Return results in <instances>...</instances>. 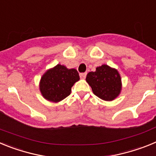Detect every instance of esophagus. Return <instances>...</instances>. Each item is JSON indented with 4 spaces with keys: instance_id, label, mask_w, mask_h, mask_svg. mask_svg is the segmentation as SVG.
Masks as SVG:
<instances>
[{
    "instance_id": "34e87169",
    "label": "esophagus",
    "mask_w": 156,
    "mask_h": 156,
    "mask_svg": "<svg viewBox=\"0 0 156 156\" xmlns=\"http://www.w3.org/2000/svg\"><path fill=\"white\" fill-rule=\"evenodd\" d=\"M87 76V73H82L80 74V76L81 79H85Z\"/></svg>"
}]
</instances>
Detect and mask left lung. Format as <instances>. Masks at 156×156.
<instances>
[{"label": "left lung", "instance_id": "1", "mask_svg": "<svg viewBox=\"0 0 156 156\" xmlns=\"http://www.w3.org/2000/svg\"><path fill=\"white\" fill-rule=\"evenodd\" d=\"M86 80L93 93L104 101H112L116 98L122 89L119 72L107 65L97 67L95 72L88 73Z\"/></svg>", "mask_w": 156, "mask_h": 156}]
</instances>
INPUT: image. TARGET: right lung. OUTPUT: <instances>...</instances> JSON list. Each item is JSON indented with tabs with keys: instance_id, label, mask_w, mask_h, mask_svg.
<instances>
[{
	"instance_id": "add662e5",
	"label": "right lung",
	"mask_w": 156,
	"mask_h": 156,
	"mask_svg": "<svg viewBox=\"0 0 156 156\" xmlns=\"http://www.w3.org/2000/svg\"><path fill=\"white\" fill-rule=\"evenodd\" d=\"M79 80V73L75 69H69L65 66L58 64L42 76L40 90L45 99L58 102L68 97L72 87Z\"/></svg>"
}]
</instances>
